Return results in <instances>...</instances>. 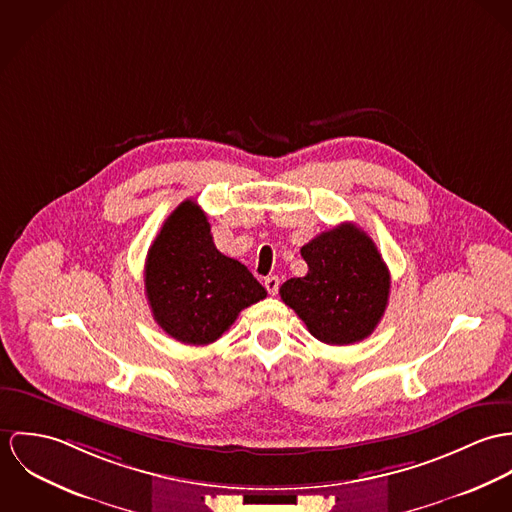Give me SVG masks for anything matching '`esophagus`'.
Returning a JSON list of instances; mask_svg holds the SVG:
<instances>
[{
  "label": "esophagus",
  "instance_id": "esophagus-1",
  "mask_svg": "<svg viewBox=\"0 0 512 512\" xmlns=\"http://www.w3.org/2000/svg\"><path fill=\"white\" fill-rule=\"evenodd\" d=\"M279 283H281V281H279V277H275V275H273V277H267V279H265V288H267V292L275 296V294L279 292Z\"/></svg>",
  "mask_w": 512,
  "mask_h": 512
}]
</instances>
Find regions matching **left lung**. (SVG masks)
Here are the masks:
<instances>
[{
    "label": "left lung",
    "mask_w": 512,
    "mask_h": 512,
    "mask_svg": "<svg viewBox=\"0 0 512 512\" xmlns=\"http://www.w3.org/2000/svg\"><path fill=\"white\" fill-rule=\"evenodd\" d=\"M300 255L308 273L288 279L279 292L308 332L330 345L371 336L391 290L389 269L373 239L355 224H340L308 241Z\"/></svg>",
    "instance_id": "1"
}]
</instances>
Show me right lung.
<instances>
[{"mask_svg": "<svg viewBox=\"0 0 512 512\" xmlns=\"http://www.w3.org/2000/svg\"><path fill=\"white\" fill-rule=\"evenodd\" d=\"M145 292L155 322L188 345L222 338L243 308L267 296L245 265L216 249L208 218L192 200L172 212L149 247Z\"/></svg>", "mask_w": 512, "mask_h": 512, "instance_id": "add662e5", "label": "right lung"}]
</instances>
